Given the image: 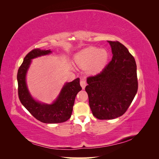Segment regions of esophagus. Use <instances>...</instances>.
Instances as JSON below:
<instances>
[{"label":"esophagus","mask_w":159,"mask_h":159,"mask_svg":"<svg viewBox=\"0 0 159 159\" xmlns=\"http://www.w3.org/2000/svg\"><path fill=\"white\" fill-rule=\"evenodd\" d=\"M80 85L81 86V88H82V89H85L86 85H87V84H86V81L85 80V79H81L80 80Z\"/></svg>","instance_id":"34e87169"}]
</instances>
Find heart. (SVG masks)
<instances>
[{
    "instance_id": "b5f03b06",
    "label": "heart",
    "mask_w": 159,
    "mask_h": 159,
    "mask_svg": "<svg viewBox=\"0 0 159 159\" xmlns=\"http://www.w3.org/2000/svg\"><path fill=\"white\" fill-rule=\"evenodd\" d=\"M108 54L106 50L89 47L80 52L75 57L76 65L82 69L88 68L90 74L99 73L106 64Z\"/></svg>"
}]
</instances>
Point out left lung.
<instances>
[{
    "label": "left lung",
    "mask_w": 159,
    "mask_h": 159,
    "mask_svg": "<svg viewBox=\"0 0 159 159\" xmlns=\"http://www.w3.org/2000/svg\"><path fill=\"white\" fill-rule=\"evenodd\" d=\"M113 57L100 73L88 77L85 91L93 116L101 120L121 116L138 89L137 65L127 48L118 41H108Z\"/></svg>",
    "instance_id": "left-lung-1"
}]
</instances>
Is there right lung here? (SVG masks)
<instances>
[{
    "label": "right lung",
    "instance_id": "obj_1",
    "mask_svg": "<svg viewBox=\"0 0 159 159\" xmlns=\"http://www.w3.org/2000/svg\"><path fill=\"white\" fill-rule=\"evenodd\" d=\"M51 51L34 49L24 58L17 74L18 94L21 103L34 117L44 123H58L65 122L71 117L75 96L81 87L80 78L66 83L62 88L58 98L51 105L42 104L34 99L28 92L26 84V74L31 60L42 55L48 54Z\"/></svg>",
    "mask_w": 159,
    "mask_h": 159
}]
</instances>
